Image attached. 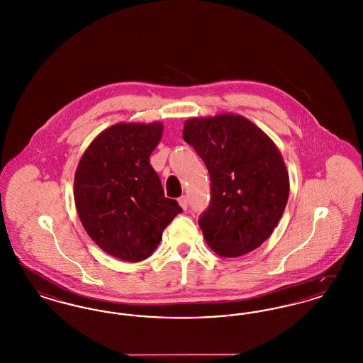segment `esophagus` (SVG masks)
Returning a JSON list of instances; mask_svg holds the SVG:
<instances>
[{"mask_svg": "<svg viewBox=\"0 0 363 363\" xmlns=\"http://www.w3.org/2000/svg\"><path fill=\"white\" fill-rule=\"evenodd\" d=\"M178 203H179V206L184 208V209H186L188 208V204H189V199H188V196H181L179 199H178Z\"/></svg>", "mask_w": 363, "mask_h": 363, "instance_id": "obj_1", "label": "esophagus"}]
</instances>
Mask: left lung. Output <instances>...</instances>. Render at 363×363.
I'll return each mask as SVG.
<instances>
[{"instance_id": "obj_1", "label": "left lung", "mask_w": 363, "mask_h": 363, "mask_svg": "<svg viewBox=\"0 0 363 363\" xmlns=\"http://www.w3.org/2000/svg\"><path fill=\"white\" fill-rule=\"evenodd\" d=\"M184 140L211 178V201L199 219L208 246L228 259L257 249L275 230L290 191L274 141L235 114L190 118Z\"/></svg>"}]
</instances>
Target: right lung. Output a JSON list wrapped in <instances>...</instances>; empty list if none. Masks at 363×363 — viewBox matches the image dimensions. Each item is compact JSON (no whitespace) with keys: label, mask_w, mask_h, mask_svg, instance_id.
I'll list each match as a JSON object with an SVG mask.
<instances>
[{"label":"right lung","mask_w":363,"mask_h":363,"mask_svg":"<svg viewBox=\"0 0 363 363\" xmlns=\"http://www.w3.org/2000/svg\"><path fill=\"white\" fill-rule=\"evenodd\" d=\"M160 122L117 123L86 148L74 175V203L86 234L122 261L150 257L182 208L164 197L150 155Z\"/></svg>","instance_id":"obj_1"}]
</instances>
